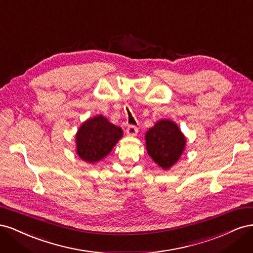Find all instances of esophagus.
Segmentation results:
<instances>
[{"label":"esophagus","instance_id":"esophagus-1","mask_svg":"<svg viewBox=\"0 0 253 253\" xmlns=\"http://www.w3.org/2000/svg\"><path fill=\"white\" fill-rule=\"evenodd\" d=\"M137 133H138V128H137L136 126H127V128H126V135L127 136L133 137V136H136Z\"/></svg>","mask_w":253,"mask_h":253}]
</instances>
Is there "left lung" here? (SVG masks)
<instances>
[{
  "instance_id": "left-lung-1",
  "label": "left lung",
  "mask_w": 253,
  "mask_h": 253,
  "mask_svg": "<svg viewBox=\"0 0 253 253\" xmlns=\"http://www.w3.org/2000/svg\"><path fill=\"white\" fill-rule=\"evenodd\" d=\"M144 138L148 154L163 170H170L186 149V136L169 119L158 120L148 129Z\"/></svg>"
}]
</instances>
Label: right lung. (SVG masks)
<instances>
[{
	"mask_svg": "<svg viewBox=\"0 0 253 253\" xmlns=\"http://www.w3.org/2000/svg\"><path fill=\"white\" fill-rule=\"evenodd\" d=\"M121 127L113 125L102 115L85 120L76 133V153L88 164H96L110 154L122 138Z\"/></svg>",
	"mask_w": 253,
	"mask_h": 253,
	"instance_id": "obj_1",
	"label": "right lung"
}]
</instances>
